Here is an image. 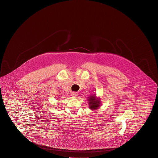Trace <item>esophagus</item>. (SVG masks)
<instances>
[{"label": "esophagus", "mask_w": 158, "mask_h": 158, "mask_svg": "<svg viewBox=\"0 0 158 158\" xmlns=\"http://www.w3.org/2000/svg\"><path fill=\"white\" fill-rule=\"evenodd\" d=\"M71 95L72 97H77V96H78V93L77 92H72L71 93Z\"/></svg>", "instance_id": "34e87169"}]
</instances>
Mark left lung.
<instances>
[{"label": "left lung", "mask_w": 158, "mask_h": 158, "mask_svg": "<svg viewBox=\"0 0 158 158\" xmlns=\"http://www.w3.org/2000/svg\"><path fill=\"white\" fill-rule=\"evenodd\" d=\"M87 101L89 103V108L91 110H96L98 109L100 106L101 101L100 98L97 97L95 94H91L87 97Z\"/></svg>", "instance_id": "8db88e82"}]
</instances>
